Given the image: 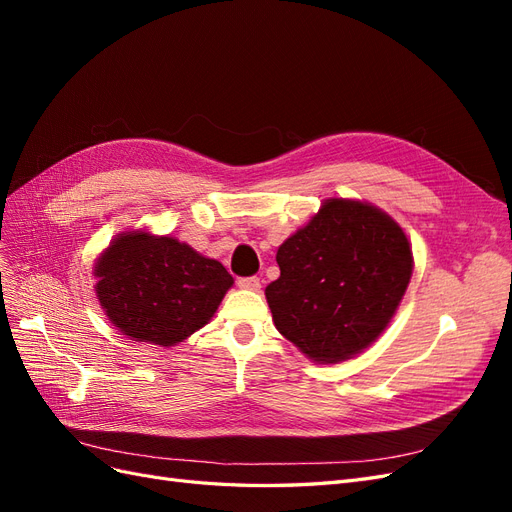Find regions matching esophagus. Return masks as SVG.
I'll list each match as a JSON object with an SVG mask.
<instances>
[{
	"label": "esophagus",
	"instance_id": "esophagus-1",
	"mask_svg": "<svg viewBox=\"0 0 512 512\" xmlns=\"http://www.w3.org/2000/svg\"><path fill=\"white\" fill-rule=\"evenodd\" d=\"M241 288H245V290H258L260 288V280L256 275H250V277H239V282H237Z\"/></svg>",
	"mask_w": 512,
	"mask_h": 512
}]
</instances>
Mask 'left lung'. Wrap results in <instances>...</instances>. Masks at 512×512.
Returning <instances> with one entry per match:
<instances>
[{
    "label": "left lung",
    "instance_id": "left-lung-1",
    "mask_svg": "<svg viewBox=\"0 0 512 512\" xmlns=\"http://www.w3.org/2000/svg\"><path fill=\"white\" fill-rule=\"evenodd\" d=\"M265 290L275 329L316 363L363 352L389 327L412 277L401 226L361 200L329 198L277 250Z\"/></svg>",
    "mask_w": 512,
    "mask_h": 512
}]
</instances>
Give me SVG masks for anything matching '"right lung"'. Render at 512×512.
Segmentation results:
<instances>
[{"instance_id": "obj_1", "label": "right lung", "mask_w": 512, "mask_h": 512, "mask_svg": "<svg viewBox=\"0 0 512 512\" xmlns=\"http://www.w3.org/2000/svg\"><path fill=\"white\" fill-rule=\"evenodd\" d=\"M94 273L108 320L134 342L156 346H175L203 329L232 286L222 262L145 230L115 237Z\"/></svg>"}]
</instances>
